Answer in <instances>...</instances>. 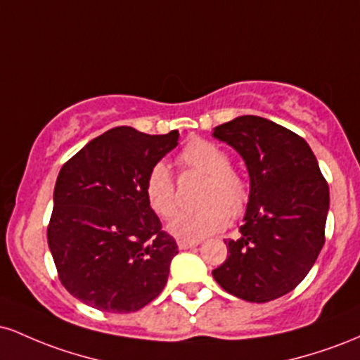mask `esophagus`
I'll list each match as a JSON object with an SVG mask.
<instances>
[{
  "label": "esophagus",
  "mask_w": 360,
  "mask_h": 360,
  "mask_svg": "<svg viewBox=\"0 0 360 360\" xmlns=\"http://www.w3.org/2000/svg\"><path fill=\"white\" fill-rule=\"evenodd\" d=\"M200 245V242L198 240H183V238H179L177 240V247H179V250H186V249H193V247Z\"/></svg>",
  "instance_id": "1"
}]
</instances>
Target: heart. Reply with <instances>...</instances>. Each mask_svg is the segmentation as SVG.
<instances>
[{"instance_id": "1", "label": "heart", "mask_w": 360, "mask_h": 360, "mask_svg": "<svg viewBox=\"0 0 360 360\" xmlns=\"http://www.w3.org/2000/svg\"><path fill=\"white\" fill-rule=\"evenodd\" d=\"M184 167L208 176L201 193L203 206L184 210L169 221V233L183 240H200L220 232L232 217H240L249 205V186L232 169L230 157L217 143L208 140H191L179 154ZM143 193L150 208L162 218L172 217L177 208L176 188L169 167L157 162L147 172Z\"/></svg>"}]
</instances>
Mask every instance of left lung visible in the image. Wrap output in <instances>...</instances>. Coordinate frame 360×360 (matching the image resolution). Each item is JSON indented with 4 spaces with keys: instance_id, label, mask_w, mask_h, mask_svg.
<instances>
[{
    "instance_id": "obj_1",
    "label": "left lung",
    "mask_w": 360,
    "mask_h": 360,
    "mask_svg": "<svg viewBox=\"0 0 360 360\" xmlns=\"http://www.w3.org/2000/svg\"><path fill=\"white\" fill-rule=\"evenodd\" d=\"M240 154L250 177L238 238L213 278L230 295L267 303L307 278L325 243L330 193L311 148L271 120L243 115L213 128Z\"/></svg>"
}]
</instances>
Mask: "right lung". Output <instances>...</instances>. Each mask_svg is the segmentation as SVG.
<instances>
[{"instance_id":"1","label":"right lung","mask_w":360,"mask_h":360,"mask_svg":"<svg viewBox=\"0 0 360 360\" xmlns=\"http://www.w3.org/2000/svg\"><path fill=\"white\" fill-rule=\"evenodd\" d=\"M177 140V130L147 135L117 127L62 166L47 240L62 286L74 298L101 311L130 313L166 286L177 245L160 230L143 183Z\"/></svg>"}]
</instances>
